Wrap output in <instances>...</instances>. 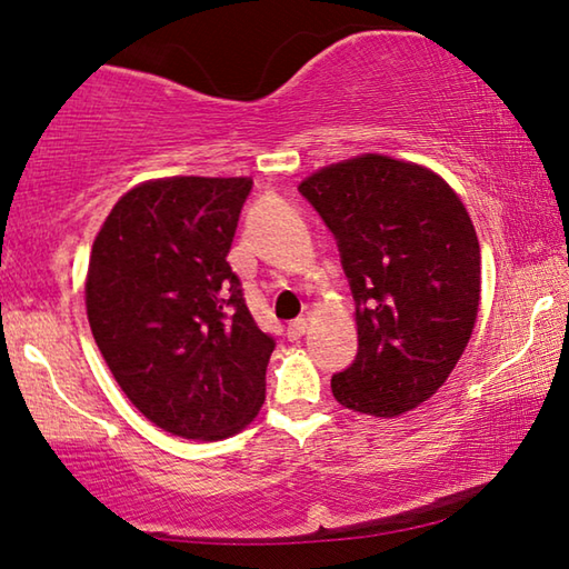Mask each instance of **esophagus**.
<instances>
[{"label":"esophagus","mask_w":569,"mask_h":569,"mask_svg":"<svg viewBox=\"0 0 569 569\" xmlns=\"http://www.w3.org/2000/svg\"><path fill=\"white\" fill-rule=\"evenodd\" d=\"M308 331V321L306 319H296V321H291L288 323V329H286V336L291 341H296V339H301V336Z\"/></svg>","instance_id":"esophagus-1"}]
</instances>
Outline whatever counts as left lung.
Masks as SVG:
<instances>
[{
	"instance_id": "8db88e82",
	"label": "left lung",
	"mask_w": 569,
	"mask_h": 569,
	"mask_svg": "<svg viewBox=\"0 0 569 569\" xmlns=\"http://www.w3.org/2000/svg\"><path fill=\"white\" fill-rule=\"evenodd\" d=\"M298 192L339 246L359 351L333 373L343 407L399 417L449 379L475 329L479 240L467 208L437 172L387 156L336 162Z\"/></svg>"
}]
</instances>
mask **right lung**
I'll return each instance as SVG.
<instances>
[{"mask_svg":"<svg viewBox=\"0 0 569 569\" xmlns=\"http://www.w3.org/2000/svg\"><path fill=\"white\" fill-rule=\"evenodd\" d=\"M248 178L132 188L94 238L88 319L128 399L160 429L226 439L266 399L276 339L258 329L228 263Z\"/></svg>","mask_w":569,"mask_h":569,"instance_id":"obj_1","label":"right lung"}]
</instances>
